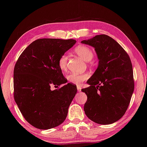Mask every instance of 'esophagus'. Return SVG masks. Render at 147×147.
Segmentation results:
<instances>
[{"label": "esophagus", "mask_w": 147, "mask_h": 147, "mask_svg": "<svg viewBox=\"0 0 147 147\" xmlns=\"http://www.w3.org/2000/svg\"><path fill=\"white\" fill-rule=\"evenodd\" d=\"M77 90H78L79 92H81V88L80 87V86H77Z\"/></svg>", "instance_id": "obj_1"}]
</instances>
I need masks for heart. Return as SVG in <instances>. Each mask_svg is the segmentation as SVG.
Returning a JSON list of instances; mask_svg holds the SVG:
<instances>
[{
    "label": "heart",
    "mask_w": 147,
    "mask_h": 147,
    "mask_svg": "<svg viewBox=\"0 0 147 147\" xmlns=\"http://www.w3.org/2000/svg\"><path fill=\"white\" fill-rule=\"evenodd\" d=\"M74 52L86 62H89L93 59L94 57L93 51L88 47L84 45H79L75 49ZM68 56L66 54H63L60 56L58 60V65L61 70L65 71L67 69ZM88 78V75L86 74H74L71 73L67 76L68 81L70 83L76 85L80 84Z\"/></svg>",
    "instance_id": "b5f03b06"
}]
</instances>
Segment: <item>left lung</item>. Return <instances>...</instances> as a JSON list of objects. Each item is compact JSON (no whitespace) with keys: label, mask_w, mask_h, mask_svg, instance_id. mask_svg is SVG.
Here are the masks:
<instances>
[{"label":"left lung","mask_w":147,"mask_h":147,"mask_svg":"<svg viewBox=\"0 0 147 147\" xmlns=\"http://www.w3.org/2000/svg\"><path fill=\"white\" fill-rule=\"evenodd\" d=\"M83 44L95 48L98 66L82 89L88 96L86 115L94 122L108 125L123 117L134 89L133 70L128 54L112 38L96 35Z\"/></svg>","instance_id":"1"}]
</instances>
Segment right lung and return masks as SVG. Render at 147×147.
<instances>
[{
  "instance_id": "right-lung-1",
  "label": "right lung",
  "mask_w": 147,
  "mask_h": 147,
  "mask_svg": "<svg viewBox=\"0 0 147 147\" xmlns=\"http://www.w3.org/2000/svg\"><path fill=\"white\" fill-rule=\"evenodd\" d=\"M76 43L72 39H38L24 50L16 63L14 98L24 118L36 128H54L67 117L77 86L68 83L55 90L51 86L67 82L58 60Z\"/></svg>"
}]
</instances>
